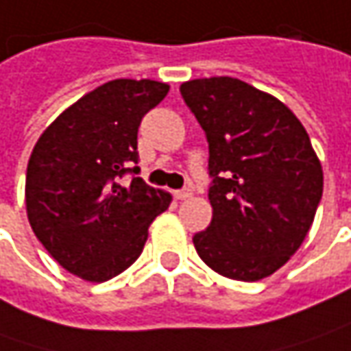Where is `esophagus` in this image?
<instances>
[{
  "label": "esophagus",
  "instance_id": "esophagus-1",
  "mask_svg": "<svg viewBox=\"0 0 351 351\" xmlns=\"http://www.w3.org/2000/svg\"><path fill=\"white\" fill-rule=\"evenodd\" d=\"M173 195H176V199L183 201V199H189V197L193 195V193H191V189H180V191H176Z\"/></svg>",
  "mask_w": 351,
  "mask_h": 351
}]
</instances>
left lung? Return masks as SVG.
I'll return each mask as SVG.
<instances>
[{"label":"left lung","mask_w":351,"mask_h":351,"mask_svg":"<svg viewBox=\"0 0 351 351\" xmlns=\"http://www.w3.org/2000/svg\"><path fill=\"white\" fill-rule=\"evenodd\" d=\"M209 142L210 224L197 254L238 281L271 276L303 244L322 199V166L301 121L236 77L182 84Z\"/></svg>","instance_id":"left-lung-1"}]
</instances>
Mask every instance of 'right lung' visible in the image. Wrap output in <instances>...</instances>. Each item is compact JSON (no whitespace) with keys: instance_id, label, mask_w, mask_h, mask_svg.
I'll use <instances>...</instances> for the list:
<instances>
[{"instance_id":"1","label":"right lung","mask_w":351,"mask_h":351,"mask_svg":"<svg viewBox=\"0 0 351 351\" xmlns=\"http://www.w3.org/2000/svg\"><path fill=\"white\" fill-rule=\"evenodd\" d=\"M154 80H113L68 107L34 144L25 201L33 232L70 274L101 283L136 262L171 195L138 178L142 117L168 95ZM128 173L130 184L120 180Z\"/></svg>"}]
</instances>
